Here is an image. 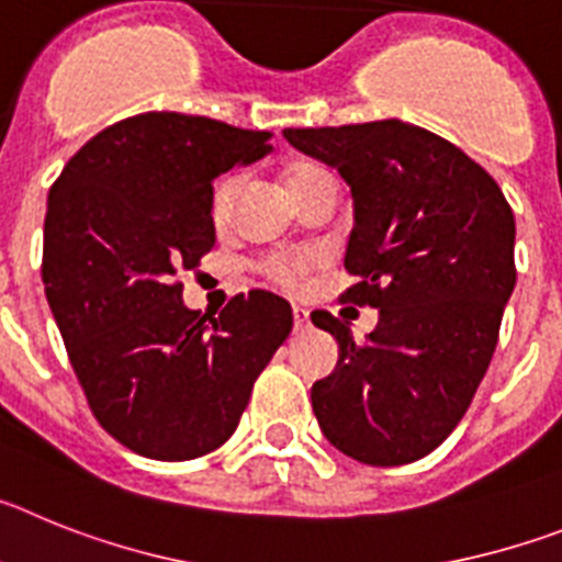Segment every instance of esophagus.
<instances>
[{"label": "esophagus", "instance_id": "obj_1", "mask_svg": "<svg viewBox=\"0 0 562 562\" xmlns=\"http://www.w3.org/2000/svg\"><path fill=\"white\" fill-rule=\"evenodd\" d=\"M292 321H295V331L310 329V312H306L304 306H295V310H292Z\"/></svg>", "mask_w": 562, "mask_h": 562}]
</instances>
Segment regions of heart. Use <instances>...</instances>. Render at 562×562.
I'll return each instance as SVG.
<instances>
[{
  "mask_svg": "<svg viewBox=\"0 0 562 562\" xmlns=\"http://www.w3.org/2000/svg\"><path fill=\"white\" fill-rule=\"evenodd\" d=\"M321 177H329V173L317 166H295L290 173H286V188H290V193H295V191H301V188L310 186V182L321 180ZM236 191H238V173H225V177H222V180L213 186V191H211L213 222L225 220L227 211H231V205H233V196H236ZM312 267H315V258L312 256H276L270 265H267V272L276 278L278 284L297 286L301 284V278H304Z\"/></svg>",
  "mask_w": 562,
  "mask_h": 562,
  "instance_id": "obj_1",
  "label": "heart"
}]
</instances>
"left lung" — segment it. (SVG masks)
Segmentation results:
<instances>
[{
    "label": "left lung",
    "mask_w": 562,
    "mask_h": 562,
    "mask_svg": "<svg viewBox=\"0 0 562 562\" xmlns=\"http://www.w3.org/2000/svg\"><path fill=\"white\" fill-rule=\"evenodd\" d=\"M351 188L346 270L351 304L380 312L355 340L317 310L337 366L312 385V408L340 453L371 467L428 456L467 414L498 342L515 290V216L498 182L439 134L374 121L284 128Z\"/></svg>",
    "instance_id": "1"
}]
</instances>
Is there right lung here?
Instances as JSON below:
<instances>
[{
	"label": "right lung",
	"mask_w": 562,
	"mask_h": 562,
	"mask_svg": "<svg viewBox=\"0 0 562 562\" xmlns=\"http://www.w3.org/2000/svg\"><path fill=\"white\" fill-rule=\"evenodd\" d=\"M270 151V132L146 112L95 134L49 188L44 295L95 419L146 459L225 445L292 331L281 295L252 290L211 317L173 281L216 241L213 180Z\"/></svg>",
	"instance_id": "add662e5"
}]
</instances>
